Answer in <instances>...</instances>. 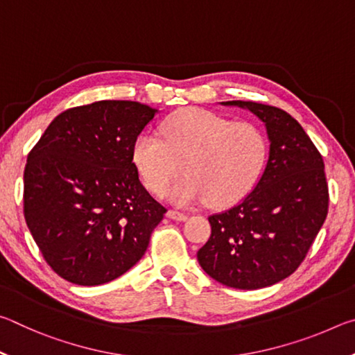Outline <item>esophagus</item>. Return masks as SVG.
<instances>
[{"label":"esophagus","mask_w":355,"mask_h":355,"mask_svg":"<svg viewBox=\"0 0 355 355\" xmlns=\"http://www.w3.org/2000/svg\"><path fill=\"white\" fill-rule=\"evenodd\" d=\"M167 218H171L173 220H186L188 219V214L178 211V209H169V211H167Z\"/></svg>","instance_id":"obj_1"}]
</instances>
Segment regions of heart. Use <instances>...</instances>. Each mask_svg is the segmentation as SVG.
<instances>
[{
	"instance_id": "1",
	"label": "heart",
	"mask_w": 355,
	"mask_h": 355,
	"mask_svg": "<svg viewBox=\"0 0 355 355\" xmlns=\"http://www.w3.org/2000/svg\"><path fill=\"white\" fill-rule=\"evenodd\" d=\"M133 158L144 183L164 196L180 172L186 175L171 191L178 205L208 200L227 207L254 188L268 159V137L257 123L205 110H184L163 123V137L142 133Z\"/></svg>"
}]
</instances>
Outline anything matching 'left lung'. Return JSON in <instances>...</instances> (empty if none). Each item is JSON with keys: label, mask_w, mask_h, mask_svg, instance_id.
Returning <instances> with one entry per match:
<instances>
[{"label": "left lung", "mask_w": 355, "mask_h": 355, "mask_svg": "<svg viewBox=\"0 0 355 355\" xmlns=\"http://www.w3.org/2000/svg\"><path fill=\"white\" fill-rule=\"evenodd\" d=\"M224 105L248 107L263 120L269 159L243 202L209 216L211 236L197 260L222 285L257 290L286 279L305 260L326 220L329 186L322 155L286 111L255 101Z\"/></svg>", "instance_id": "8db88e82"}]
</instances>
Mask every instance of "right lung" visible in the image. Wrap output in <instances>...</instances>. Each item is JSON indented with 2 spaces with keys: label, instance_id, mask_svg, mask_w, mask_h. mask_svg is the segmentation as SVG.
<instances>
[{
  "label": "right lung",
  "instance_id": "obj_1",
  "mask_svg": "<svg viewBox=\"0 0 355 355\" xmlns=\"http://www.w3.org/2000/svg\"><path fill=\"white\" fill-rule=\"evenodd\" d=\"M155 112L127 100L70 107L29 152L23 213L59 277L107 284L146 254L167 209L141 183L133 148Z\"/></svg>",
  "mask_w": 355,
  "mask_h": 355
}]
</instances>
